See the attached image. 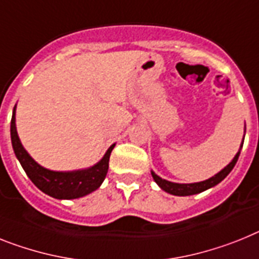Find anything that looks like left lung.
<instances>
[{
    "instance_id": "obj_1",
    "label": "left lung",
    "mask_w": 259,
    "mask_h": 259,
    "mask_svg": "<svg viewBox=\"0 0 259 259\" xmlns=\"http://www.w3.org/2000/svg\"><path fill=\"white\" fill-rule=\"evenodd\" d=\"M244 144V143H242ZM242 144H241V148H242ZM241 151V149H240ZM240 151L238 153L236 154L235 158L232 160V162L229 165L224 167V169L218 173L216 176H213L212 178L207 181H203V182H198V183H173V182H169L166 180H162L160 177L154 174L152 171V177H153L154 182L163 190V191H166V193L171 194V195H178V196H187V195H194V194H199L204 191L207 189H211V187L216 186L218 183L222 182L224 180L225 177L228 176L229 173L232 171V169L235 167L236 162H237L238 157H240Z\"/></svg>"
}]
</instances>
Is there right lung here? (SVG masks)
<instances>
[{
    "mask_svg": "<svg viewBox=\"0 0 259 259\" xmlns=\"http://www.w3.org/2000/svg\"><path fill=\"white\" fill-rule=\"evenodd\" d=\"M10 135H12V144L15 156L21 162L28 178L32 181L37 189L52 198H81V196L93 193L105 181L108 170L110 154L114 149V145L108 148L102 160L89 169L77 170V171H52V170L44 169L39 163L35 162L22 147L18 134H17V128H15V107L13 110L12 123H10Z\"/></svg>",
    "mask_w": 259,
    "mask_h": 259,
    "instance_id": "obj_1",
    "label": "right lung"
}]
</instances>
